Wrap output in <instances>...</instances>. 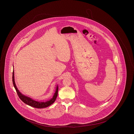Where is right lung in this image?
I'll use <instances>...</instances> for the list:
<instances>
[{"instance_id":"add662e5","label":"right lung","mask_w":134,"mask_h":134,"mask_svg":"<svg viewBox=\"0 0 134 134\" xmlns=\"http://www.w3.org/2000/svg\"><path fill=\"white\" fill-rule=\"evenodd\" d=\"M13 83L14 88L17 92V94H18L19 98L25 103H26V104H27L28 105L31 106L32 107H35L37 108H45V107H47L50 105H51L52 104H53L57 99V94H58V85L57 86L56 91H55V92L52 98L49 101H47L46 102H39V101H35L30 97L25 96L24 95L22 94L19 91V90L18 89L17 87L15 85V82H14V70H13Z\"/></svg>"}]
</instances>
